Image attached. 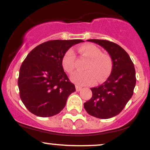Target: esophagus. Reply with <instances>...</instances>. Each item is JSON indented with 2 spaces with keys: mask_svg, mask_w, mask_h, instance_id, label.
<instances>
[{
  "mask_svg": "<svg viewBox=\"0 0 150 150\" xmlns=\"http://www.w3.org/2000/svg\"><path fill=\"white\" fill-rule=\"evenodd\" d=\"M81 89H82V88L81 87V86H76V91H80Z\"/></svg>",
  "mask_w": 150,
  "mask_h": 150,
  "instance_id": "34e87169",
  "label": "esophagus"
}]
</instances>
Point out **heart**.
Wrapping results in <instances>:
<instances>
[{
    "label": "heart",
    "mask_w": 150,
    "mask_h": 150,
    "mask_svg": "<svg viewBox=\"0 0 150 150\" xmlns=\"http://www.w3.org/2000/svg\"><path fill=\"white\" fill-rule=\"evenodd\" d=\"M84 57L89 59L86 64V71L77 72L71 77V80L79 86H91L96 83L105 81L110 76L112 69V61L110 56L102 53V51L94 44L82 45L78 49ZM76 54L74 51L69 49L65 52L62 59V65L68 74L75 70Z\"/></svg>",
    "instance_id": "b5f03b06"
}]
</instances>
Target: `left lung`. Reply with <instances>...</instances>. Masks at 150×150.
<instances>
[{"label": "left lung", "mask_w": 150, "mask_h": 150, "mask_svg": "<svg viewBox=\"0 0 150 150\" xmlns=\"http://www.w3.org/2000/svg\"><path fill=\"white\" fill-rule=\"evenodd\" d=\"M87 40L98 44L107 51L112 58V69L106 81L91 88L93 96L84 103V108L93 117L110 119L120 113L133 96L136 83L134 64L118 44L107 40Z\"/></svg>", "instance_id": "obj_1"}]
</instances>
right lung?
Returning <instances> with one entry per match:
<instances>
[{
	"mask_svg": "<svg viewBox=\"0 0 150 150\" xmlns=\"http://www.w3.org/2000/svg\"><path fill=\"white\" fill-rule=\"evenodd\" d=\"M81 39L52 40L33 49L21 65L18 78L19 96L30 112L40 117L59 114L75 86L64 71L65 52Z\"/></svg>",
	"mask_w": 150,
	"mask_h": 150,
	"instance_id": "right-lung-1",
	"label": "right lung"
}]
</instances>
